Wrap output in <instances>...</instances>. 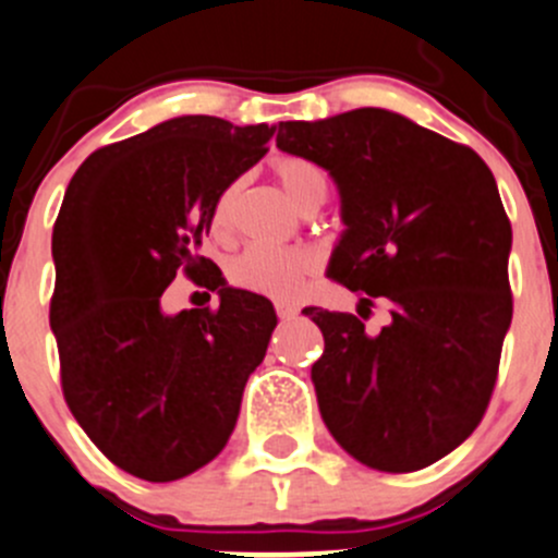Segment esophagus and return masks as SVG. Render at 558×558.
<instances>
[{
	"label": "esophagus",
	"mask_w": 558,
	"mask_h": 558,
	"mask_svg": "<svg viewBox=\"0 0 558 558\" xmlns=\"http://www.w3.org/2000/svg\"><path fill=\"white\" fill-rule=\"evenodd\" d=\"M275 313H278V316L283 318V322H289V318L300 316V307L289 305V302H278V305H275Z\"/></svg>",
	"instance_id": "obj_1"
}]
</instances>
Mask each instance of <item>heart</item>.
Wrapping results in <instances>:
<instances>
[{"label":"heart","instance_id":"1","mask_svg":"<svg viewBox=\"0 0 558 558\" xmlns=\"http://www.w3.org/2000/svg\"><path fill=\"white\" fill-rule=\"evenodd\" d=\"M280 185L289 193L291 202L300 209H316L327 198L329 182L322 166L307 158H280L275 163ZM236 185L226 187L213 209V226L223 231L234 209ZM316 256L305 247H267L247 245L226 264V278L234 289L251 291V294L272 296V300H294L302 294L307 280L316 275Z\"/></svg>","mask_w":558,"mask_h":558}]
</instances>
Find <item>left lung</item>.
I'll return each mask as SVG.
<instances>
[{
  "mask_svg": "<svg viewBox=\"0 0 558 558\" xmlns=\"http://www.w3.org/2000/svg\"><path fill=\"white\" fill-rule=\"evenodd\" d=\"M275 142L338 185L345 231L329 278L392 316L373 335L362 313L305 307L324 335L311 371L324 425L378 472L430 466L483 420L512 322L494 174L466 144L384 108L280 122Z\"/></svg>",
  "mask_w": 558,
  "mask_h": 558,
  "instance_id": "obj_1",
  "label": "left lung"
}]
</instances>
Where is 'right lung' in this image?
I'll return each mask as SVG.
<instances>
[{"mask_svg":"<svg viewBox=\"0 0 558 558\" xmlns=\"http://www.w3.org/2000/svg\"><path fill=\"white\" fill-rule=\"evenodd\" d=\"M275 128L177 117L81 163L53 223L51 329L62 392L97 450L149 483L207 466L240 416L278 316L198 253L220 193L264 158ZM177 271L221 294L169 317Z\"/></svg>","mask_w":558,"mask_h":558,"instance_id":"add662e5","label":"right lung"}]
</instances>
